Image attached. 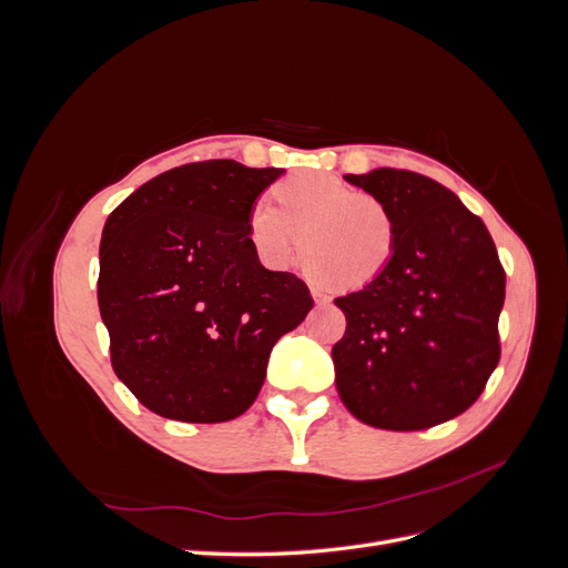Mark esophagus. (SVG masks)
<instances>
[{
	"label": "esophagus",
	"mask_w": 568,
	"mask_h": 568,
	"mask_svg": "<svg viewBox=\"0 0 568 568\" xmlns=\"http://www.w3.org/2000/svg\"><path fill=\"white\" fill-rule=\"evenodd\" d=\"M311 294H313V298H315V303H329L332 298H329V294H324L322 288H317V286H313L311 288Z\"/></svg>",
	"instance_id": "obj_1"
}]
</instances>
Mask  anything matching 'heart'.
Here are the masks:
<instances>
[{
	"label": "heart",
	"instance_id": "obj_1",
	"mask_svg": "<svg viewBox=\"0 0 568 568\" xmlns=\"http://www.w3.org/2000/svg\"><path fill=\"white\" fill-rule=\"evenodd\" d=\"M274 204L257 199L248 213V239L257 257L284 270L301 236L305 270L338 288H365L390 265L398 248V220L379 199L324 173H298L274 186Z\"/></svg>",
	"mask_w": 568,
	"mask_h": 568
}]
</instances>
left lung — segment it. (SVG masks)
I'll return each mask as SVG.
<instances>
[{
	"instance_id": "left-lung-1",
	"label": "left lung",
	"mask_w": 568,
	"mask_h": 568,
	"mask_svg": "<svg viewBox=\"0 0 568 568\" xmlns=\"http://www.w3.org/2000/svg\"><path fill=\"white\" fill-rule=\"evenodd\" d=\"M346 180L393 211L398 248L379 280L334 301L346 315L336 388L359 422L422 432L469 409L500 363L505 267L484 220L432 178Z\"/></svg>"
}]
</instances>
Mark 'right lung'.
I'll list each match as a JSON object with an SVG mask.
<instances>
[{
    "instance_id": "obj_1",
    "label": "right lung",
    "mask_w": 568,
    "mask_h": 568,
    "mask_svg": "<svg viewBox=\"0 0 568 568\" xmlns=\"http://www.w3.org/2000/svg\"><path fill=\"white\" fill-rule=\"evenodd\" d=\"M282 173L227 159L180 165L106 220L97 298L111 365L165 419L244 415L272 346L311 313L305 282L265 270L248 239L255 199Z\"/></svg>"
}]
</instances>
